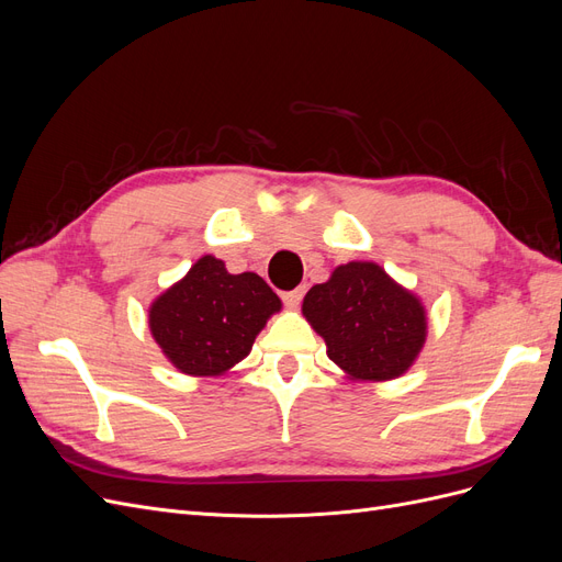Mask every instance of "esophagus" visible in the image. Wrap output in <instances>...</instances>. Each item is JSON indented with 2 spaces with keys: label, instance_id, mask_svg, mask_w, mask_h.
Returning <instances> with one entry per match:
<instances>
[{
  "label": "esophagus",
  "instance_id": "1",
  "mask_svg": "<svg viewBox=\"0 0 562 562\" xmlns=\"http://www.w3.org/2000/svg\"><path fill=\"white\" fill-rule=\"evenodd\" d=\"M302 297H304V285L295 288V291H288V293H283L285 307H297V304L302 302Z\"/></svg>",
  "mask_w": 562,
  "mask_h": 562
}]
</instances>
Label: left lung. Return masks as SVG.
I'll list each match as a JSON object with an SVG mask.
<instances>
[{
	"mask_svg": "<svg viewBox=\"0 0 562 562\" xmlns=\"http://www.w3.org/2000/svg\"><path fill=\"white\" fill-rule=\"evenodd\" d=\"M302 314L326 339L328 359L356 380H394L427 337L419 300L375 262H349L304 295Z\"/></svg>",
	"mask_w": 562,
	"mask_h": 562,
	"instance_id": "8db88e82",
	"label": "left lung"
}]
</instances>
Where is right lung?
Instances as JSON below:
<instances>
[{"mask_svg": "<svg viewBox=\"0 0 562 562\" xmlns=\"http://www.w3.org/2000/svg\"><path fill=\"white\" fill-rule=\"evenodd\" d=\"M281 300L262 277L229 274L225 262L203 255L187 277L149 307V330L178 370L220 375L246 359Z\"/></svg>", "mask_w": 562, "mask_h": 562, "instance_id": "right-lung-1", "label": "right lung"}]
</instances>
